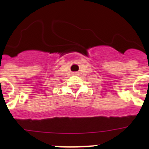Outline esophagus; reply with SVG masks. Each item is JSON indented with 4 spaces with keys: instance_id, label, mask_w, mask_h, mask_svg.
<instances>
[{
    "instance_id": "esophagus-1",
    "label": "esophagus",
    "mask_w": 149,
    "mask_h": 149,
    "mask_svg": "<svg viewBox=\"0 0 149 149\" xmlns=\"http://www.w3.org/2000/svg\"><path fill=\"white\" fill-rule=\"evenodd\" d=\"M74 74H75V73H74Z\"/></svg>"
}]
</instances>
